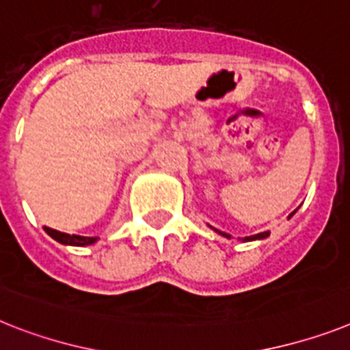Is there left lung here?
Instances as JSON below:
<instances>
[{
  "label": "left lung",
  "mask_w": 350,
  "mask_h": 350,
  "mask_svg": "<svg viewBox=\"0 0 350 350\" xmlns=\"http://www.w3.org/2000/svg\"><path fill=\"white\" fill-rule=\"evenodd\" d=\"M293 213H295V211H293ZM293 213H290V217L293 215ZM288 217V219H290ZM213 230H215V228H213ZM217 233L219 234H222V237H228V239H230V234H226V233H222V231H219V230H215ZM269 231H263V233H258V234H252V237H245V239H242L243 242H251V240H263V239H267V237H269Z\"/></svg>",
  "instance_id": "1"
}]
</instances>
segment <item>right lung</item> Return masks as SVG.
<instances>
[{
  "label": "right lung",
  "instance_id": "obj_1",
  "mask_svg": "<svg viewBox=\"0 0 350 350\" xmlns=\"http://www.w3.org/2000/svg\"><path fill=\"white\" fill-rule=\"evenodd\" d=\"M46 233L55 239L57 242L64 243V245H78V247H83V245H90L94 243L98 239H94V237H80V234H67V233H62V231L57 230H51V228H44Z\"/></svg>",
  "mask_w": 350,
  "mask_h": 350
}]
</instances>
